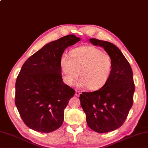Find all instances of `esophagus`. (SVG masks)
<instances>
[{
	"label": "esophagus",
	"mask_w": 148,
	"mask_h": 148,
	"mask_svg": "<svg viewBox=\"0 0 148 148\" xmlns=\"http://www.w3.org/2000/svg\"><path fill=\"white\" fill-rule=\"evenodd\" d=\"M80 92H79V91H78V90H76V92H75V96H77V97H79L80 96Z\"/></svg>",
	"instance_id": "34e87169"
}]
</instances>
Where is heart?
Listing matches in <instances>:
<instances>
[{
  "label": "heart",
  "instance_id": "obj_1",
  "mask_svg": "<svg viewBox=\"0 0 148 148\" xmlns=\"http://www.w3.org/2000/svg\"><path fill=\"white\" fill-rule=\"evenodd\" d=\"M60 66L64 82L73 86L80 78L77 86L90 90L102 88L109 82L113 70V61L109 54L93 46H83L72 49L70 56L64 53Z\"/></svg>",
  "mask_w": 148,
  "mask_h": 148
}]
</instances>
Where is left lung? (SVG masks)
<instances>
[{
	"instance_id": "8db88e82",
	"label": "left lung",
	"mask_w": 148,
	"mask_h": 148,
	"mask_svg": "<svg viewBox=\"0 0 148 148\" xmlns=\"http://www.w3.org/2000/svg\"><path fill=\"white\" fill-rule=\"evenodd\" d=\"M89 41L103 48L112 57L113 70L103 87L95 92H82L79 99L88 127L98 133H106L124 124L132 106L135 90L132 70L116 45L95 38Z\"/></svg>"
}]
</instances>
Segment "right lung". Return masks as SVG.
<instances>
[{"mask_svg": "<svg viewBox=\"0 0 148 148\" xmlns=\"http://www.w3.org/2000/svg\"><path fill=\"white\" fill-rule=\"evenodd\" d=\"M80 38L69 34L46 44L26 61L16 82L15 103L28 127L49 133L62 126L75 90L63 82L60 58Z\"/></svg>", "mask_w": 148, "mask_h": 148, "instance_id": "right-lung-1", "label": "right lung"}]
</instances>
